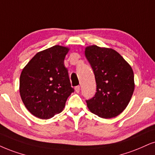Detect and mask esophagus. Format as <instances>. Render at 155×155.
<instances>
[{
	"mask_svg": "<svg viewBox=\"0 0 155 155\" xmlns=\"http://www.w3.org/2000/svg\"><path fill=\"white\" fill-rule=\"evenodd\" d=\"M74 91H75L76 93H80V91H81V87L80 86H76L74 87Z\"/></svg>",
	"mask_w": 155,
	"mask_h": 155,
	"instance_id": "obj_1",
	"label": "esophagus"
}]
</instances>
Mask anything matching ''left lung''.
I'll use <instances>...</instances> for the list:
<instances>
[{
  "label": "left lung",
  "mask_w": 155,
  "mask_h": 155,
  "mask_svg": "<svg viewBox=\"0 0 155 155\" xmlns=\"http://www.w3.org/2000/svg\"><path fill=\"white\" fill-rule=\"evenodd\" d=\"M85 54L97 85L95 96L86 101L87 108L101 118L116 117L127 108L134 91L132 68L113 49L91 45Z\"/></svg>",
  "instance_id": "1"
}]
</instances>
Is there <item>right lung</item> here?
<instances>
[{
    "instance_id": "right-lung-1",
    "label": "right lung",
    "mask_w": 155,
    "mask_h": 155,
    "mask_svg": "<svg viewBox=\"0 0 155 155\" xmlns=\"http://www.w3.org/2000/svg\"><path fill=\"white\" fill-rule=\"evenodd\" d=\"M70 49L55 45L34 55L23 69L19 91L32 115L49 119L60 114L74 89L64 60Z\"/></svg>"
}]
</instances>
